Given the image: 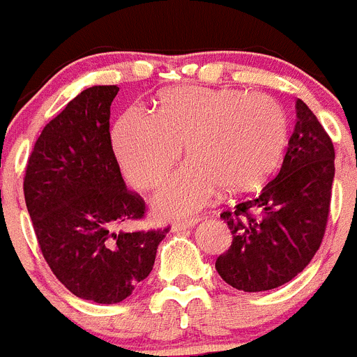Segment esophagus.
Listing matches in <instances>:
<instances>
[{
	"instance_id": "1",
	"label": "esophagus",
	"mask_w": 357,
	"mask_h": 357,
	"mask_svg": "<svg viewBox=\"0 0 357 357\" xmlns=\"http://www.w3.org/2000/svg\"><path fill=\"white\" fill-rule=\"evenodd\" d=\"M198 223V218H182V220H175L172 225L173 232H182V230L189 229V227H195Z\"/></svg>"
}]
</instances>
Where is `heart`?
I'll use <instances>...</instances> for the list:
<instances>
[{
	"label": "heart",
	"mask_w": 357,
	"mask_h": 357,
	"mask_svg": "<svg viewBox=\"0 0 357 357\" xmlns=\"http://www.w3.org/2000/svg\"><path fill=\"white\" fill-rule=\"evenodd\" d=\"M188 162L155 195L160 214L202 206L214 189L248 193L275 172L288 144V119L277 100L241 89L176 87L157 100L155 116L127 110L112 130L123 173L139 189L155 185L181 157Z\"/></svg>",
	"instance_id": "heart-1"
}]
</instances>
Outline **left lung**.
<instances>
[{
  "label": "left lung",
  "instance_id": "1",
  "mask_svg": "<svg viewBox=\"0 0 357 357\" xmlns=\"http://www.w3.org/2000/svg\"><path fill=\"white\" fill-rule=\"evenodd\" d=\"M280 172L259 195L222 218L232 245L216 259L227 284L255 293L279 288L313 259L326 232L334 181V146L302 100Z\"/></svg>",
  "mask_w": 357,
  "mask_h": 357
}]
</instances>
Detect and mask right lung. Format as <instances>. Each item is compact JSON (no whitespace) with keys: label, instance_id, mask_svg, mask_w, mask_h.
<instances>
[{"label":"right lung","instance_id":"obj_1","mask_svg":"<svg viewBox=\"0 0 357 357\" xmlns=\"http://www.w3.org/2000/svg\"><path fill=\"white\" fill-rule=\"evenodd\" d=\"M118 85L82 91L44 127L24 175V200L44 259L84 301L118 304L150 275L169 229L118 230L144 216L110 143Z\"/></svg>","mask_w":357,"mask_h":357}]
</instances>
